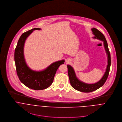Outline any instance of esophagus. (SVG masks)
Masks as SVG:
<instances>
[{
	"instance_id": "1",
	"label": "esophagus",
	"mask_w": 122,
	"mask_h": 122,
	"mask_svg": "<svg viewBox=\"0 0 122 122\" xmlns=\"http://www.w3.org/2000/svg\"><path fill=\"white\" fill-rule=\"evenodd\" d=\"M66 61L67 62H70V60L68 59H67L66 60Z\"/></svg>"
}]
</instances>
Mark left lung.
I'll use <instances>...</instances> for the list:
<instances>
[{
	"label": "left lung",
	"instance_id": "1",
	"mask_svg": "<svg viewBox=\"0 0 122 122\" xmlns=\"http://www.w3.org/2000/svg\"><path fill=\"white\" fill-rule=\"evenodd\" d=\"M91 30L92 31L93 34L94 35L93 39H97L103 42L104 47V48H105L106 54L107 55L108 65L107 66L106 71L102 78L98 81L95 83L89 84L85 83L78 79L73 67L69 65H67L68 69V75L71 85L75 89L79 91L84 93H89L94 91L103 85V84L105 82L108 78L111 63V55L108 48V43L105 36H104V35L100 31H99L95 28H92L91 29Z\"/></svg>",
	"mask_w": 122,
	"mask_h": 122
}]
</instances>
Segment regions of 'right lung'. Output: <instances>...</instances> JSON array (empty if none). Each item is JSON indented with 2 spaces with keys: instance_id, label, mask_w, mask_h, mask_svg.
Wrapping results in <instances>:
<instances>
[{
  "instance_id": "right-lung-1",
  "label": "right lung",
  "mask_w": 122,
  "mask_h": 122,
  "mask_svg": "<svg viewBox=\"0 0 122 122\" xmlns=\"http://www.w3.org/2000/svg\"><path fill=\"white\" fill-rule=\"evenodd\" d=\"M35 30L41 29L33 28L21 36L15 50L14 61L17 74L21 82L30 89L41 90L48 88L52 84L56 71L61 65L64 64L65 60L54 62L41 71H33L27 66L24 56V45L27 37Z\"/></svg>"
}]
</instances>
